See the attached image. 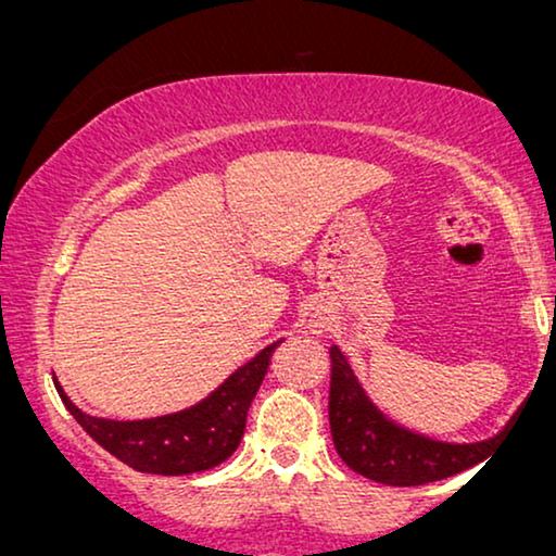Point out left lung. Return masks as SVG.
Here are the masks:
<instances>
[{"instance_id":"1","label":"left lung","mask_w":556,"mask_h":556,"mask_svg":"<svg viewBox=\"0 0 556 556\" xmlns=\"http://www.w3.org/2000/svg\"><path fill=\"white\" fill-rule=\"evenodd\" d=\"M328 421L338 456L361 477L389 486H418L484 462L498 437L479 444H444L389 421L361 391L349 361L331 345Z\"/></svg>"}]
</instances>
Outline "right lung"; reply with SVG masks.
Wrapping results in <instances>:
<instances>
[{"mask_svg": "<svg viewBox=\"0 0 556 556\" xmlns=\"http://www.w3.org/2000/svg\"><path fill=\"white\" fill-rule=\"evenodd\" d=\"M276 345L278 341L265 345L258 356L240 366L220 389H215L200 404L142 421H112V418L90 416L79 412L62 389L58 391L67 412L104 452L117 456L135 471L180 477V473L213 469L236 452L245 431L248 408L255 391L261 389Z\"/></svg>", "mask_w": 556, "mask_h": 556, "instance_id": "obj_1", "label": "right lung"}]
</instances>
